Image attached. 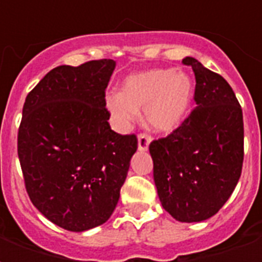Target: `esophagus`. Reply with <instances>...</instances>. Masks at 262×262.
<instances>
[{"mask_svg": "<svg viewBox=\"0 0 262 262\" xmlns=\"http://www.w3.org/2000/svg\"><path fill=\"white\" fill-rule=\"evenodd\" d=\"M150 142H151V136L150 135H147V133H140L139 135V150H142V151L147 150Z\"/></svg>", "mask_w": 262, "mask_h": 262, "instance_id": "34e87169", "label": "esophagus"}]
</instances>
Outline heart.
Masks as SVG:
<instances>
[{"mask_svg":"<svg viewBox=\"0 0 262 262\" xmlns=\"http://www.w3.org/2000/svg\"><path fill=\"white\" fill-rule=\"evenodd\" d=\"M192 80L184 71L151 69L129 75L120 92L105 99L111 116L119 127H126L144 109L146 122L154 130L170 132L187 116L192 99Z\"/></svg>","mask_w":262,"mask_h":262,"instance_id":"b5f03b06","label":"heart"}]
</instances>
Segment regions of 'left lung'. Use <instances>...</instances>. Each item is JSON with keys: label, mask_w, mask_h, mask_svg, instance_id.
I'll use <instances>...</instances> for the list:
<instances>
[{"label": "left lung", "mask_w": 262, "mask_h": 262, "mask_svg": "<svg viewBox=\"0 0 262 262\" xmlns=\"http://www.w3.org/2000/svg\"><path fill=\"white\" fill-rule=\"evenodd\" d=\"M182 63L195 74L196 106L148 150L161 205L174 219L192 223L217 213L234 191L244 160V125L229 82L193 57Z\"/></svg>", "instance_id": "left-lung-1"}]
</instances>
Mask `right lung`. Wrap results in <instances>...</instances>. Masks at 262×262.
Masks as SVG:
<instances>
[{
	"label": "right lung",
	"mask_w": 262,
	"mask_h": 262,
	"mask_svg": "<svg viewBox=\"0 0 262 262\" xmlns=\"http://www.w3.org/2000/svg\"><path fill=\"white\" fill-rule=\"evenodd\" d=\"M115 61L59 66L24 103L18 157L26 192L54 225L84 231L111 217L125 184L137 136L109 126L105 91Z\"/></svg>",
	"instance_id": "obj_1"
}]
</instances>
